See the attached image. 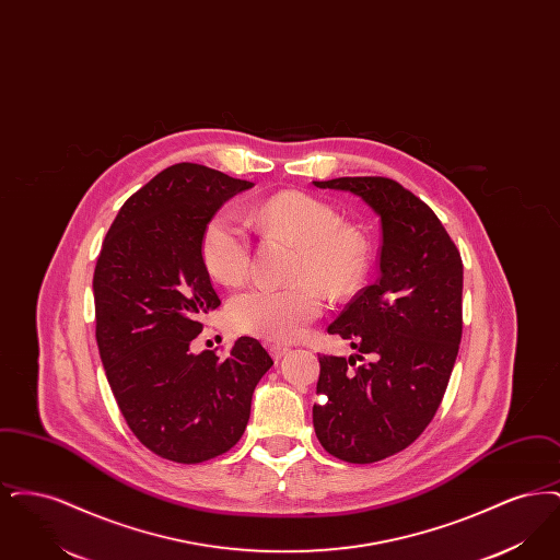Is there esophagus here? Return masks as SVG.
Returning <instances> with one entry per match:
<instances>
[{"label": "esophagus", "instance_id": "obj_1", "mask_svg": "<svg viewBox=\"0 0 560 560\" xmlns=\"http://www.w3.org/2000/svg\"><path fill=\"white\" fill-rule=\"evenodd\" d=\"M290 352V347H281V345H270V354L279 361L283 354Z\"/></svg>", "mask_w": 560, "mask_h": 560}]
</instances>
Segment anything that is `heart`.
Returning a JSON list of instances; mask_svg holds the SVG:
<instances>
[{
	"mask_svg": "<svg viewBox=\"0 0 560 560\" xmlns=\"http://www.w3.org/2000/svg\"><path fill=\"white\" fill-rule=\"evenodd\" d=\"M247 222L262 237L298 245L293 279L300 283L292 288L254 285L235 293L226 304V319L240 331L277 342L302 336L323 308L320 293L312 284L329 295H345L357 288L368 267L363 237L350 226H340L336 210L311 195H275L252 208ZM201 260L224 285H237L247 277L249 240L231 215L218 213L206 224Z\"/></svg>",
	"mask_w": 560,
	"mask_h": 560,
	"instance_id": "b5f03b06",
	"label": "heart"
}]
</instances>
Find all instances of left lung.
Wrapping results in <instances>:
<instances>
[{
  "label": "left lung",
  "instance_id": "8db88e82",
  "mask_svg": "<svg viewBox=\"0 0 560 560\" xmlns=\"http://www.w3.org/2000/svg\"><path fill=\"white\" fill-rule=\"evenodd\" d=\"M313 185L361 197L382 224L375 283L327 327L359 354H320L313 407L325 452L373 464L409 447L443 400L462 340L464 267L436 213L399 183L354 176ZM363 353L373 361L361 364Z\"/></svg>",
  "mask_w": 560,
  "mask_h": 560
}]
</instances>
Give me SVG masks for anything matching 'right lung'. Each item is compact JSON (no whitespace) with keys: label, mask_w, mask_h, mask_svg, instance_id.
I'll list each match as a JSON object with an SVG mask.
<instances>
[{"label":"right lung","mask_w":560,"mask_h":560,"mask_svg":"<svg viewBox=\"0 0 560 560\" xmlns=\"http://www.w3.org/2000/svg\"><path fill=\"white\" fill-rule=\"evenodd\" d=\"M254 183L176 163L124 203L94 270L96 342L136 439L160 457L199 464L229 452L272 359L241 336L226 357L192 352L220 306L201 260L206 224Z\"/></svg>","instance_id":"1"}]
</instances>
